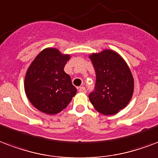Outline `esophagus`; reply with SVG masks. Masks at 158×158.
Returning a JSON list of instances; mask_svg holds the SVG:
<instances>
[{"label":"esophagus","instance_id":"obj_1","mask_svg":"<svg viewBox=\"0 0 158 158\" xmlns=\"http://www.w3.org/2000/svg\"><path fill=\"white\" fill-rule=\"evenodd\" d=\"M79 91L80 93H86V89H85V87H79Z\"/></svg>","mask_w":158,"mask_h":158}]
</instances>
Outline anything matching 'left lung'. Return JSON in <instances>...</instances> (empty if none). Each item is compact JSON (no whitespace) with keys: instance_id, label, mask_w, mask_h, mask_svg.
I'll list each match as a JSON object with an SVG mask.
<instances>
[{"instance_id":"obj_1","label":"left lung","mask_w":158,"mask_h":158,"mask_svg":"<svg viewBox=\"0 0 158 158\" xmlns=\"http://www.w3.org/2000/svg\"><path fill=\"white\" fill-rule=\"evenodd\" d=\"M96 82L89 98L96 110L105 115L117 114L129 103L133 93V78L123 58L113 50L90 55Z\"/></svg>"}]
</instances>
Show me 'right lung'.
Masks as SVG:
<instances>
[{"label":"right lung","instance_id":"add662e5","mask_svg":"<svg viewBox=\"0 0 158 158\" xmlns=\"http://www.w3.org/2000/svg\"><path fill=\"white\" fill-rule=\"evenodd\" d=\"M69 55L48 48L37 55L29 67L25 91L37 109L56 114L65 108L77 92L70 76L64 71Z\"/></svg>","mask_w":158,"mask_h":158}]
</instances>
